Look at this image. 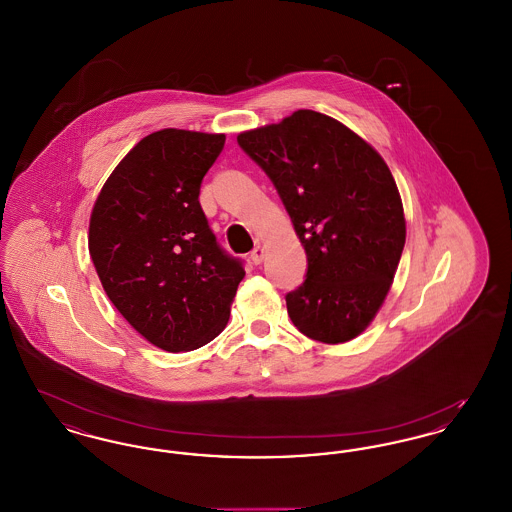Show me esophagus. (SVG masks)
Here are the masks:
<instances>
[{
    "label": "esophagus",
    "mask_w": 512,
    "mask_h": 512,
    "mask_svg": "<svg viewBox=\"0 0 512 512\" xmlns=\"http://www.w3.org/2000/svg\"><path fill=\"white\" fill-rule=\"evenodd\" d=\"M263 259H265V247H263V245H255L253 251H251V261H253L255 265H261Z\"/></svg>",
    "instance_id": "obj_1"
}]
</instances>
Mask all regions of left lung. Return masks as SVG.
Returning <instances> with one entry per match:
<instances>
[{
  "label": "left lung",
  "instance_id": "left-lung-1",
  "mask_svg": "<svg viewBox=\"0 0 512 512\" xmlns=\"http://www.w3.org/2000/svg\"><path fill=\"white\" fill-rule=\"evenodd\" d=\"M265 171L307 253L303 284L286 293L301 334L359 336L390 292L405 245L403 205L384 159L341 122L301 109L238 136Z\"/></svg>",
  "mask_w": 512,
  "mask_h": 512
}]
</instances>
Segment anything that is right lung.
<instances>
[{
	"mask_svg": "<svg viewBox=\"0 0 512 512\" xmlns=\"http://www.w3.org/2000/svg\"><path fill=\"white\" fill-rule=\"evenodd\" d=\"M224 134L165 128L107 178L90 219V255L107 297L153 345L192 351L224 330L245 276L199 205Z\"/></svg>",
	"mask_w": 512,
	"mask_h": 512,
	"instance_id": "add662e5",
	"label": "right lung"
}]
</instances>
